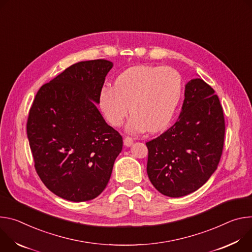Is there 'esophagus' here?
Masks as SVG:
<instances>
[{
	"label": "esophagus",
	"instance_id": "obj_1",
	"mask_svg": "<svg viewBox=\"0 0 252 252\" xmlns=\"http://www.w3.org/2000/svg\"><path fill=\"white\" fill-rule=\"evenodd\" d=\"M133 144V139L131 137H125L124 138V145L126 147H130Z\"/></svg>",
	"mask_w": 252,
	"mask_h": 252
}]
</instances>
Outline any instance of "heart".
<instances>
[{
    "mask_svg": "<svg viewBox=\"0 0 252 252\" xmlns=\"http://www.w3.org/2000/svg\"><path fill=\"white\" fill-rule=\"evenodd\" d=\"M182 90V79L175 69L135 66L117 77L115 87L101 89L99 107L111 126H121L131 111L128 132H157L172 121Z\"/></svg>",
    "mask_w": 252,
    "mask_h": 252,
    "instance_id": "heart-1",
    "label": "heart"
}]
</instances>
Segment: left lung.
Here are the masks:
<instances>
[{"label": "left lung", "instance_id": "1", "mask_svg": "<svg viewBox=\"0 0 252 252\" xmlns=\"http://www.w3.org/2000/svg\"><path fill=\"white\" fill-rule=\"evenodd\" d=\"M184 97L175 124L146 143L148 177L169 197L204 185L217 169L224 142V116L214 90L195 78L186 83Z\"/></svg>", "mask_w": 252, "mask_h": 252}]
</instances>
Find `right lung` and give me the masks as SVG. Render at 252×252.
Masks as SVG:
<instances>
[{"mask_svg": "<svg viewBox=\"0 0 252 252\" xmlns=\"http://www.w3.org/2000/svg\"><path fill=\"white\" fill-rule=\"evenodd\" d=\"M113 63H76L43 85L30 109L27 136L36 171L57 196L74 202L96 198L106 188L122 136L96 104Z\"/></svg>", "mask_w": 252, "mask_h": 252, "instance_id": "obj_1", "label": "right lung"}]
</instances>
